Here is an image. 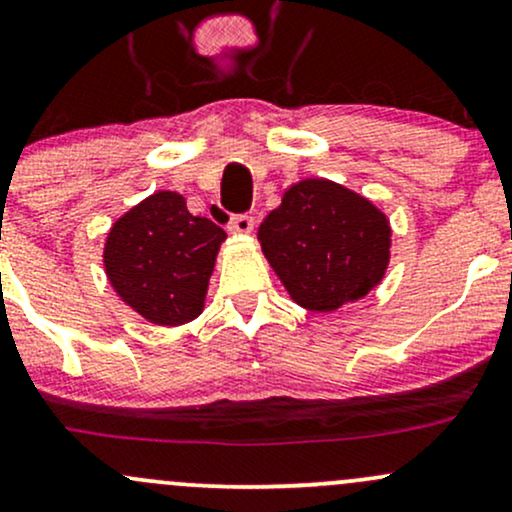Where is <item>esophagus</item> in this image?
<instances>
[{
    "label": "esophagus",
    "instance_id": "obj_1",
    "mask_svg": "<svg viewBox=\"0 0 512 512\" xmlns=\"http://www.w3.org/2000/svg\"><path fill=\"white\" fill-rule=\"evenodd\" d=\"M254 225H256L254 218L242 213V215H234V218L230 220V225H227V230H230L232 234H251L254 232Z\"/></svg>",
    "mask_w": 512,
    "mask_h": 512
}]
</instances>
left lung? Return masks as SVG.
Masks as SVG:
<instances>
[{"label": "left lung", "instance_id": "left-lung-1", "mask_svg": "<svg viewBox=\"0 0 512 512\" xmlns=\"http://www.w3.org/2000/svg\"><path fill=\"white\" fill-rule=\"evenodd\" d=\"M258 242L299 306L335 311L386 275L390 225L364 196L328 179H302L258 227Z\"/></svg>", "mask_w": 512, "mask_h": 512}]
</instances>
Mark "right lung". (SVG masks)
Here are the masks:
<instances>
[{"instance_id":"1","label":"right lung","mask_w":512,"mask_h":512,"mask_svg":"<svg viewBox=\"0 0 512 512\" xmlns=\"http://www.w3.org/2000/svg\"><path fill=\"white\" fill-rule=\"evenodd\" d=\"M225 230L191 215L184 196L158 191L112 225L105 270L114 292L155 326H182L203 311Z\"/></svg>"}]
</instances>
